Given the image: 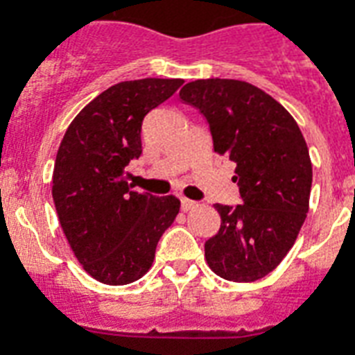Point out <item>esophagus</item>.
Masks as SVG:
<instances>
[{
    "instance_id": "34e87169",
    "label": "esophagus",
    "mask_w": 355,
    "mask_h": 355,
    "mask_svg": "<svg viewBox=\"0 0 355 355\" xmlns=\"http://www.w3.org/2000/svg\"><path fill=\"white\" fill-rule=\"evenodd\" d=\"M197 202H195V200H189V199H186V197H182V199H180V208H182L184 211H189V210H193V208H197Z\"/></svg>"
}]
</instances>
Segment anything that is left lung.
<instances>
[{"label":"left lung","mask_w":355,"mask_h":355,"mask_svg":"<svg viewBox=\"0 0 355 355\" xmlns=\"http://www.w3.org/2000/svg\"><path fill=\"white\" fill-rule=\"evenodd\" d=\"M178 97L202 114L214 150L237 166L241 205H216L221 227L205 243L206 261L225 280H259L286 258L308 214L306 139L280 103L243 80H193Z\"/></svg>","instance_id":"1"}]
</instances>
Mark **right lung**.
<instances>
[{
	"mask_svg": "<svg viewBox=\"0 0 355 355\" xmlns=\"http://www.w3.org/2000/svg\"><path fill=\"white\" fill-rule=\"evenodd\" d=\"M182 79L125 80L88 103L71 121L53 169V200L85 270L125 286L150 269L156 245L180 200L132 191L125 167L141 156V123Z\"/></svg>",
	"mask_w": 355,
	"mask_h": 355,
	"instance_id": "add662e5",
	"label": "right lung"
}]
</instances>
